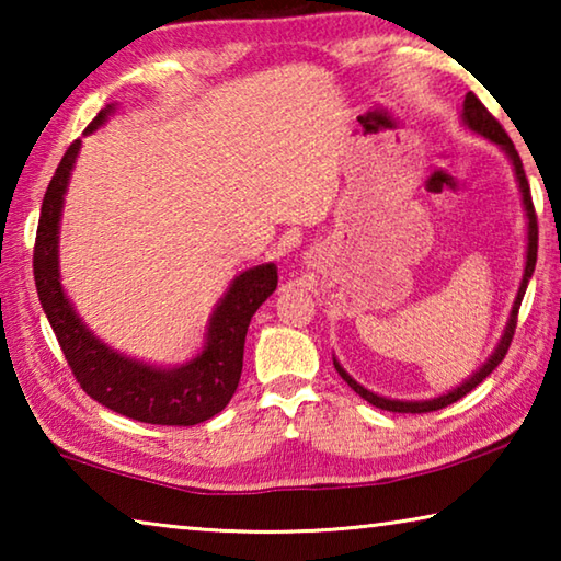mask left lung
<instances>
[{"mask_svg": "<svg viewBox=\"0 0 561 561\" xmlns=\"http://www.w3.org/2000/svg\"><path fill=\"white\" fill-rule=\"evenodd\" d=\"M462 126L470 128L472 133H478V136L488 138L490 144H495L502 148V153L510 158L512 170H515V178H517V185H519V193H522V205H525V215H527V260H525V274H522V282H519V289H517V297L512 301V309H510V319L505 324V331H502V336L497 341V346L492 354L488 356L485 364H482L478 371H474L470 378H465L460 386H455L453 391L443 393L438 398H428V401H398V398H386V396H378L374 391H368V388L360 386L358 381H354L346 371L344 366L339 364L336 356H334V368L339 371V376L344 378V381L354 388V391L368 401L376 408H381V411H393V413H431V411H440V408L450 405L455 401H460L462 396H468L474 386H480L485 378L495 371V368L502 364V358H505L507 348H510V341L515 336V327H517V311H519V304L522 297H525L527 291V284L531 279V272H535V264H537V215H535V205H531V195H529V183H527V175H525V168H522V160L519 153L515 150V144H512L510 136L505 133V128L500 126L495 121V116L482 106L480 99L474 96L470 91L468 96L462 101Z\"/></svg>", "mask_w": 561, "mask_h": 561, "instance_id": "8db88e82", "label": "left lung"}]
</instances>
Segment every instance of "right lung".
I'll use <instances>...</instances> for the list:
<instances>
[{"label":"right lung","mask_w":561,"mask_h":561,"mask_svg":"<svg viewBox=\"0 0 561 561\" xmlns=\"http://www.w3.org/2000/svg\"><path fill=\"white\" fill-rule=\"evenodd\" d=\"M116 111L108 103L91 121L89 136ZM81 140H73L46 187L34 244V282L46 319L69 360L76 381L93 401L150 425H197L230 403L242 376L247 327L270 294L277 289L274 262L244 270L217 301L205 331V346L180 366H153L130 358L93 334L66 297L59 272V230Z\"/></svg>","instance_id":"add662e5"}]
</instances>
